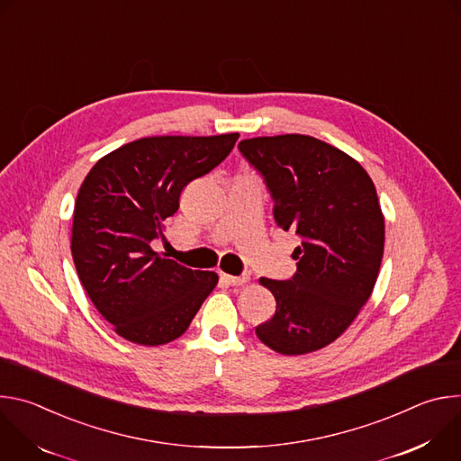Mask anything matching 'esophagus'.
<instances>
[{
  "instance_id": "obj_1",
  "label": "esophagus",
  "mask_w": 461,
  "mask_h": 461,
  "mask_svg": "<svg viewBox=\"0 0 461 461\" xmlns=\"http://www.w3.org/2000/svg\"><path fill=\"white\" fill-rule=\"evenodd\" d=\"M221 279L231 286H240V285H246L249 281V276L244 274V276H228V274H221Z\"/></svg>"
}]
</instances>
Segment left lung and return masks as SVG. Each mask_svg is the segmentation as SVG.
Segmentation results:
<instances>
[{
    "mask_svg": "<svg viewBox=\"0 0 461 461\" xmlns=\"http://www.w3.org/2000/svg\"><path fill=\"white\" fill-rule=\"evenodd\" d=\"M239 149L267 180L276 224L303 239L290 281L258 279L277 308L255 334L283 356L321 350L347 330L375 286L384 248L375 185L350 155L308 135L246 139Z\"/></svg>",
    "mask_w": 461,
    "mask_h": 461,
    "instance_id": "left-lung-1",
    "label": "left lung"
}]
</instances>
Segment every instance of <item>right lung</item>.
<instances>
[{
  "mask_svg": "<svg viewBox=\"0 0 461 461\" xmlns=\"http://www.w3.org/2000/svg\"><path fill=\"white\" fill-rule=\"evenodd\" d=\"M239 133L148 137L102 157L84 178L71 251L89 299L123 339L158 347L180 338L219 283L151 248L182 189L210 173Z\"/></svg>",
  "mask_w": 461,
  "mask_h": 461,
  "instance_id": "obj_1",
  "label": "right lung"
}]
</instances>
